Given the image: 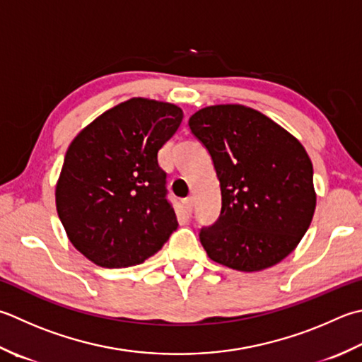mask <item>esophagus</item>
I'll use <instances>...</instances> for the list:
<instances>
[{
	"mask_svg": "<svg viewBox=\"0 0 362 362\" xmlns=\"http://www.w3.org/2000/svg\"><path fill=\"white\" fill-rule=\"evenodd\" d=\"M183 205H185V210L188 211V214H191V211H193V205H194L193 197H187V199L183 201Z\"/></svg>",
	"mask_w": 362,
	"mask_h": 362,
	"instance_id": "esophagus-1",
	"label": "esophagus"
}]
</instances>
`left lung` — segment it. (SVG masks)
Returning <instances> with one entry per match:
<instances>
[{
  "mask_svg": "<svg viewBox=\"0 0 362 362\" xmlns=\"http://www.w3.org/2000/svg\"><path fill=\"white\" fill-rule=\"evenodd\" d=\"M188 125L210 153L221 189L218 219L199 232L209 257L238 272L287 257L315 210L313 163L300 141L240 105L207 106Z\"/></svg>",
  "mask_w": 362,
  "mask_h": 362,
  "instance_id": "1",
  "label": "left lung"
}]
</instances>
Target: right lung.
<instances>
[{
  "instance_id": "right-lung-1",
  "label": "right lung",
  "mask_w": 362,
  "mask_h": 362,
  "mask_svg": "<svg viewBox=\"0 0 362 362\" xmlns=\"http://www.w3.org/2000/svg\"><path fill=\"white\" fill-rule=\"evenodd\" d=\"M179 106L132 98L69 146L56 209L69 240L105 268L139 265L177 229L158 151L179 129Z\"/></svg>"
}]
</instances>
